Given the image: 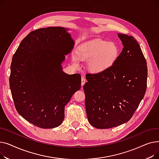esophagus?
<instances>
[{
    "label": "esophagus",
    "mask_w": 159,
    "mask_h": 159,
    "mask_svg": "<svg viewBox=\"0 0 159 159\" xmlns=\"http://www.w3.org/2000/svg\"><path fill=\"white\" fill-rule=\"evenodd\" d=\"M86 79H84V78H82V79H81V85H82V86H83L84 85V84L86 83Z\"/></svg>",
    "instance_id": "34e87169"
}]
</instances>
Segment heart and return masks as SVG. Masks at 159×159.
I'll use <instances>...</instances> for the list:
<instances>
[{
	"mask_svg": "<svg viewBox=\"0 0 159 159\" xmlns=\"http://www.w3.org/2000/svg\"><path fill=\"white\" fill-rule=\"evenodd\" d=\"M118 46L112 42L95 41L83 45L77 50V57H72L73 64L78 66L80 59L88 62L89 71L95 73H102L115 64L119 56Z\"/></svg>",
	"mask_w": 159,
	"mask_h": 159,
	"instance_id": "heart-1",
	"label": "heart"
}]
</instances>
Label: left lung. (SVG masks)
<instances>
[{
	"mask_svg": "<svg viewBox=\"0 0 159 159\" xmlns=\"http://www.w3.org/2000/svg\"><path fill=\"white\" fill-rule=\"evenodd\" d=\"M124 46L110 68L86 75L85 106L89 124L98 129L120 126L132 117L144 98L146 61L136 39L118 33Z\"/></svg>",
	"mask_w": 159,
	"mask_h": 159,
	"instance_id": "obj_1",
	"label": "left lung"
}]
</instances>
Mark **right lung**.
<instances>
[{"label": "right lung", "mask_w": 159, "mask_h": 159, "mask_svg": "<svg viewBox=\"0 0 159 159\" xmlns=\"http://www.w3.org/2000/svg\"><path fill=\"white\" fill-rule=\"evenodd\" d=\"M68 30L48 27L33 31L13 56L10 86L15 108L25 120L41 128L59 126L65 106L80 89V75L62 70L66 55L75 44Z\"/></svg>", "instance_id": "obj_1"}]
</instances>
